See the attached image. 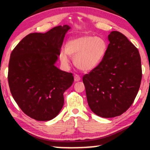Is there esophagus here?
<instances>
[{"label":"esophagus","mask_w":150,"mask_h":150,"mask_svg":"<svg viewBox=\"0 0 150 150\" xmlns=\"http://www.w3.org/2000/svg\"><path fill=\"white\" fill-rule=\"evenodd\" d=\"M81 77H80L79 75H78V74L74 75V81L75 82H78V81H81Z\"/></svg>","instance_id":"34e87169"}]
</instances>
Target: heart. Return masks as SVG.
Segmentation results:
<instances>
[{"instance_id": "obj_1", "label": "heart", "mask_w": 150, "mask_h": 150, "mask_svg": "<svg viewBox=\"0 0 150 150\" xmlns=\"http://www.w3.org/2000/svg\"><path fill=\"white\" fill-rule=\"evenodd\" d=\"M107 50V45L102 38L90 35L71 38L66 49H62L60 59L63 63H68V55L74 58V63L82 71H90L101 63Z\"/></svg>"}]
</instances>
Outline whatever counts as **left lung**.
I'll list each match as a JSON object with an SVG mask.
<instances>
[{"instance_id": "left-lung-1", "label": "left lung", "mask_w": 150, "mask_h": 150, "mask_svg": "<svg viewBox=\"0 0 150 150\" xmlns=\"http://www.w3.org/2000/svg\"><path fill=\"white\" fill-rule=\"evenodd\" d=\"M101 63L83 76L91 110L102 117H114L132 105L142 79L139 52L124 35L112 31Z\"/></svg>"}]
</instances>
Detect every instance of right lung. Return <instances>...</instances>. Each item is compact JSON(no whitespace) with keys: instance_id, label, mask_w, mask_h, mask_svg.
<instances>
[{"instance_id":"obj_1","label":"right lung","mask_w":150,"mask_h":150,"mask_svg":"<svg viewBox=\"0 0 150 150\" xmlns=\"http://www.w3.org/2000/svg\"><path fill=\"white\" fill-rule=\"evenodd\" d=\"M67 25L24 38L11 53L8 83L11 95L26 115L48 121L61 111L63 93L74 82L72 73L54 65L60 55Z\"/></svg>"}]
</instances>
